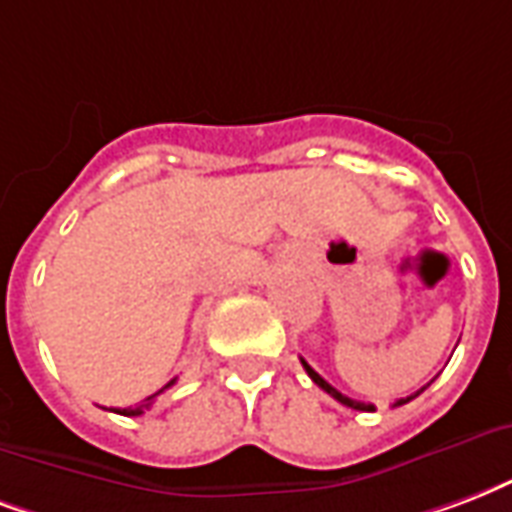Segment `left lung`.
Here are the masks:
<instances>
[{
	"mask_svg": "<svg viewBox=\"0 0 512 512\" xmlns=\"http://www.w3.org/2000/svg\"><path fill=\"white\" fill-rule=\"evenodd\" d=\"M301 363H304L306 374H309V377H312V382H314V385H320V388H323L325 393H331L333 399H336V401H342L344 407H352V410H363V412H372V410H374L372 404H363V401L347 399V396H344V393H339V391H336V388H333V385H328V382H325L323 377H320V374L314 372L312 366H309V363H306L304 358H301ZM420 393H423V388H420L418 393H412V396H407V399H399V401H396V404H393V407H401V404H407V401H412V399H415V396H420Z\"/></svg>",
	"mask_w": 512,
	"mask_h": 512,
	"instance_id": "8db88e82",
	"label": "left lung"
}]
</instances>
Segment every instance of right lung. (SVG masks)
<instances>
[{
  "instance_id": "1",
  "label": "right lung",
  "mask_w": 512,
  "mask_h": 512,
  "mask_svg": "<svg viewBox=\"0 0 512 512\" xmlns=\"http://www.w3.org/2000/svg\"><path fill=\"white\" fill-rule=\"evenodd\" d=\"M173 382H176V380H170L165 388H170ZM165 388H162V391H165ZM154 396H157V393H154ZM154 396H149V399L143 401V404H138V407H124V410H113V412H119V415H127V418H132V415H143V410H149V407H151V399H154Z\"/></svg>"
}]
</instances>
